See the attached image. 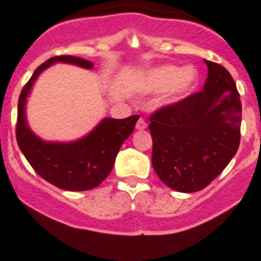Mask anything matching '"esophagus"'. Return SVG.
Listing matches in <instances>:
<instances>
[{"instance_id": "obj_1", "label": "esophagus", "mask_w": 261, "mask_h": 261, "mask_svg": "<svg viewBox=\"0 0 261 261\" xmlns=\"http://www.w3.org/2000/svg\"><path fill=\"white\" fill-rule=\"evenodd\" d=\"M136 128H138V130H145V128H147V122H145L143 118H140L138 122H136Z\"/></svg>"}]
</instances>
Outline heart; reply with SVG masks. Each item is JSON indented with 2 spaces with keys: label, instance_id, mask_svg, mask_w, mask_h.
I'll return each instance as SVG.
<instances>
[{
  "label": "heart",
  "instance_id": "b5f03b06",
  "mask_svg": "<svg viewBox=\"0 0 261 261\" xmlns=\"http://www.w3.org/2000/svg\"><path fill=\"white\" fill-rule=\"evenodd\" d=\"M197 84V72L192 67L180 68L165 65L149 70L142 80V89L147 92H162L169 90L166 103H176L186 97Z\"/></svg>",
  "mask_w": 261,
  "mask_h": 261
}]
</instances>
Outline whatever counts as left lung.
I'll use <instances>...</instances> for the list:
<instances>
[{
  "instance_id": "8db88e82",
  "label": "left lung",
  "mask_w": 261,
  "mask_h": 261,
  "mask_svg": "<svg viewBox=\"0 0 261 261\" xmlns=\"http://www.w3.org/2000/svg\"><path fill=\"white\" fill-rule=\"evenodd\" d=\"M203 90L150 114L152 165L162 181L182 193L202 191L240 147L242 104L223 65L204 60Z\"/></svg>"
}]
</instances>
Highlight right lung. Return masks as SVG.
Wrapping results in <instances>:
<instances>
[{
	"label": "right lung",
	"mask_w": 261,
	"mask_h": 261,
	"mask_svg": "<svg viewBox=\"0 0 261 261\" xmlns=\"http://www.w3.org/2000/svg\"><path fill=\"white\" fill-rule=\"evenodd\" d=\"M57 62L91 69L94 63L72 55L50 58L41 64L23 87L18 101L16 142L31 166L46 181L70 192L90 191L111 174L116 155L133 134L139 116L104 118L89 135L72 143H47L32 133L25 119V101L42 70Z\"/></svg>",
	"instance_id": "right-lung-1"
}]
</instances>
